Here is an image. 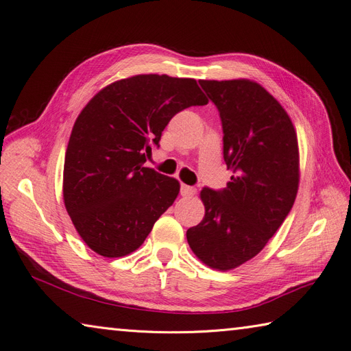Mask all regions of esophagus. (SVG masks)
<instances>
[{"label": "esophagus", "instance_id": "34e87169", "mask_svg": "<svg viewBox=\"0 0 351 351\" xmlns=\"http://www.w3.org/2000/svg\"><path fill=\"white\" fill-rule=\"evenodd\" d=\"M196 193V189L193 186H187V184H182L180 187V195L184 196V197H190Z\"/></svg>", "mask_w": 351, "mask_h": 351}]
</instances>
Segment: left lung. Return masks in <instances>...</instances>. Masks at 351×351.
Wrapping results in <instances>:
<instances>
[{
  "mask_svg": "<svg viewBox=\"0 0 351 351\" xmlns=\"http://www.w3.org/2000/svg\"><path fill=\"white\" fill-rule=\"evenodd\" d=\"M222 124L227 187L200 192L205 218L189 246L208 267L228 271L265 247L290 214L299 187V147L289 114L250 80H199Z\"/></svg>",
  "mask_w": 351,
  "mask_h": 351,
  "instance_id": "obj_1",
  "label": "left lung"
}]
</instances>
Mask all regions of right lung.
Returning <instances> with one entry per match:
<instances>
[{"mask_svg": "<svg viewBox=\"0 0 351 351\" xmlns=\"http://www.w3.org/2000/svg\"><path fill=\"white\" fill-rule=\"evenodd\" d=\"M208 99L195 79L139 74L104 88L73 125L62 195L74 227L105 258L134 252L180 192L143 167L173 117Z\"/></svg>", "mask_w": 351, "mask_h": 351, "instance_id": "1", "label": "right lung"}]
</instances>
